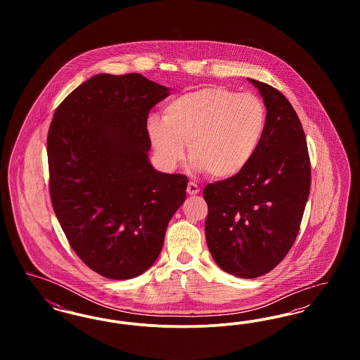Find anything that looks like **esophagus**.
Returning a JSON list of instances; mask_svg holds the SVG:
<instances>
[{
  "label": "esophagus",
  "mask_w": 360,
  "mask_h": 360,
  "mask_svg": "<svg viewBox=\"0 0 360 360\" xmlns=\"http://www.w3.org/2000/svg\"><path fill=\"white\" fill-rule=\"evenodd\" d=\"M186 191H188V194H190V195H195V194H198V193H200V188H198V185H197V184H194V182H188Z\"/></svg>",
  "instance_id": "obj_1"
}]
</instances>
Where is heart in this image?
<instances>
[{"label":"heart","mask_w":360,"mask_h":360,"mask_svg":"<svg viewBox=\"0 0 360 360\" xmlns=\"http://www.w3.org/2000/svg\"><path fill=\"white\" fill-rule=\"evenodd\" d=\"M148 136L160 163L172 170L185 158L214 179H229L254 160L267 131V108L252 93L210 86L167 103L163 120L151 119Z\"/></svg>","instance_id":"heart-1"}]
</instances>
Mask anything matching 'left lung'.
Here are the masks:
<instances>
[{
  "instance_id": "8db88e82",
  "label": "left lung",
  "mask_w": 360,
  "mask_h": 360,
  "mask_svg": "<svg viewBox=\"0 0 360 360\" xmlns=\"http://www.w3.org/2000/svg\"><path fill=\"white\" fill-rule=\"evenodd\" d=\"M248 81L267 108L266 136L244 172L204 188L212 257L247 279L267 274L290 251L310 191L307 137L295 110L273 86Z\"/></svg>"
}]
</instances>
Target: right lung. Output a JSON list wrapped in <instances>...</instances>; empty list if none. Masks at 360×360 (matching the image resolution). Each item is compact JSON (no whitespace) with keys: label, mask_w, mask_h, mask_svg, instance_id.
Masks as SVG:
<instances>
[{"label":"right lung","mask_w":360,"mask_h":360,"mask_svg":"<svg viewBox=\"0 0 360 360\" xmlns=\"http://www.w3.org/2000/svg\"><path fill=\"white\" fill-rule=\"evenodd\" d=\"M170 89L141 74H97L56 108L47 137L53 212L71 248L109 279H131L159 257L186 198L182 174L148 159V112Z\"/></svg>","instance_id":"1"}]
</instances>
